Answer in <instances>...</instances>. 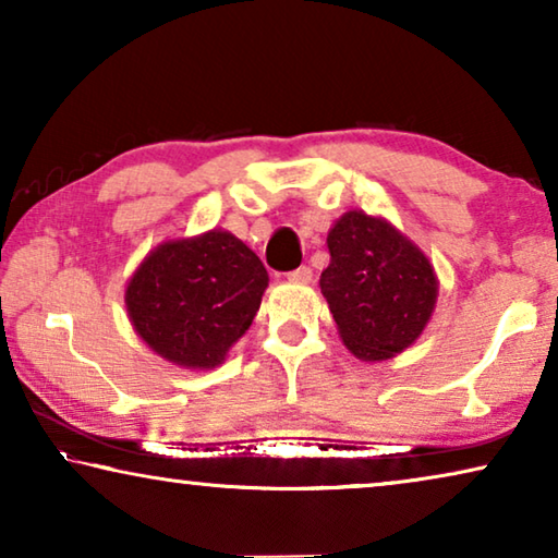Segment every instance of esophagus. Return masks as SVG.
<instances>
[{"label": "esophagus", "mask_w": 558, "mask_h": 558, "mask_svg": "<svg viewBox=\"0 0 558 558\" xmlns=\"http://www.w3.org/2000/svg\"><path fill=\"white\" fill-rule=\"evenodd\" d=\"M288 280H293V282H311L313 280V270L307 268V265H301V268H295L293 272H288Z\"/></svg>", "instance_id": "34e87169"}]
</instances>
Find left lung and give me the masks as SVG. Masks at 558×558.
Segmentation results:
<instances>
[{
	"label": "left lung",
	"instance_id": "1",
	"mask_svg": "<svg viewBox=\"0 0 558 558\" xmlns=\"http://www.w3.org/2000/svg\"><path fill=\"white\" fill-rule=\"evenodd\" d=\"M320 293L348 351L386 361L415 343L434 313V265L388 220L351 210L328 232Z\"/></svg>",
	"mask_w": 558,
	"mask_h": 558
}]
</instances>
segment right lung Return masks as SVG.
I'll return each mask as SVG.
<instances>
[{"mask_svg":"<svg viewBox=\"0 0 558 558\" xmlns=\"http://www.w3.org/2000/svg\"><path fill=\"white\" fill-rule=\"evenodd\" d=\"M268 270L228 230L168 240L149 253L124 290L137 336L182 368H215L251 328Z\"/></svg>","mask_w":558,"mask_h":558,"instance_id":"right-lung-1","label":"right lung"}]
</instances>
